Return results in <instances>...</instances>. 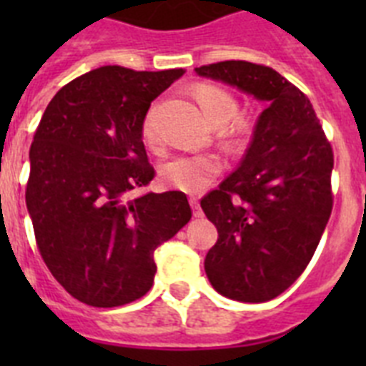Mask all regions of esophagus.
<instances>
[{"label":"esophagus","instance_id":"34e87169","mask_svg":"<svg viewBox=\"0 0 366 366\" xmlns=\"http://www.w3.org/2000/svg\"><path fill=\"white\" fill-rule=\"evenodd\" d=\"M189 202H190V207H192V214L196 216V218H202V216H203V211H202V209H199L198 199H196V198H190Z\"/></svg>","mask_w":366,"mask_h":366}]
</instances>
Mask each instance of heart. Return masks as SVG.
Listing matches in <instances>:
<instances>
[{"instance_id": "heart-1", "label": "heart", "mask_w": 366, "mask_h": 366, "mask_svg": "<svg viewBox=\"0 0 366 366\" xmlns=\"http://www.w3.org/2000/svg\"><path fill=\"white\" fill-rule=\"evenodd\" d=\"M196 97L203 113L212 124H225L238 112V100L225 87L214 84H202L196 89ZM143 141L150 147L159 144V126L155 109H148L141 124ZM222 172V161L211 154L176 155L159 168L163 185L172 187L187 194H198L211 185Z\"/></svg>"}]
</instances>
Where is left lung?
Listing matches in <instances>:
<instances>
[{
    "label": "left lung",
    "instance_id": "1",
    "mask_svg": "<svg viewBox=\"0 0 366 366\" xmlns=\"http://www.w3.org/2000/svg\"><path fill=\"white\" fill-rule=\"evenodd\" d=\"M196 73L267 102L240 167L202 199L218 229L209 282L232 300L266 302L299 279L319 245L334 205V152L308 97L271 67L225 60Z\"/></svg>",
    "mask_w": 366,
    "mask_h": 366
}]
</instances>
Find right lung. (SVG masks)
<instances>
[{
  "label": "right lung",
  "instance_id": "right-lung-1",
  "mask_svg": "<svg viewBox=\"0 0 366 366\" xmlns=\"http://www.w3.org/2000/svg\"><path fill=\"white\" fill-rule=\"evenodd\" d=\"M183 69L104 66L64 86L34 134L25 202L54 279L80 302L115 308L154 284V251L192 216L179 190L130 192L155 176L141 124Z\"/></svg>",
  "mask_w": 366,
  "mask_h": 366
}]
</instances>
